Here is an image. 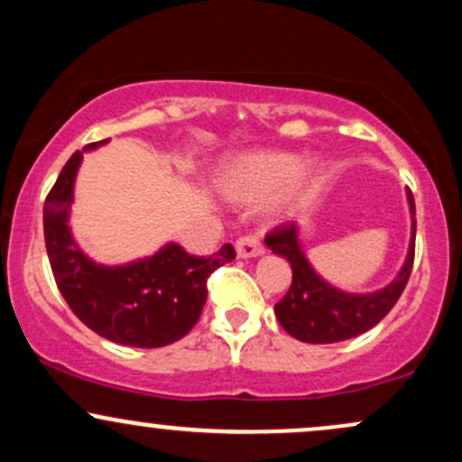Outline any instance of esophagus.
I'll return each instance as SVG.
<instances>
[{
    "label": "esophagus",
    "instance_id": "obj_1",
    "mask_svg": "<svg viewBox=\"0 0 462 462\" xmlns=\"http://www.w3.org/2000/svg\"><path fill=\"white\" fill-rule=\"evenodd\" d=\"M236 254L238 258H256L264 254V247L256 235H243L236 241Z\"/></svg>",
    "mask_w": 462,
    "mask_h": 462
}]
</instances>
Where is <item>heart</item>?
<instances>
[{
    "instance_id": "1",
    "label": "heart",
    "mask_w": 462,
    "mask_h": 462,
    "mask_svg": "<svg viewBox=\"0 0 462 462\" xmlns=\"http://www.w3.org/2000/svg\"><path fill=\"white\" fill-rule=\"evenodd\" d=\"M312 180L315 169H300V158L293 153L261 152L227 164L221 187L236 201L264 199L282 189L284 204H295L309 193Z\"/></svg>"
}]
</instances>
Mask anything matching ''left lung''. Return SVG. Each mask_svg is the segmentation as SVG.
I'll return each instance as SVG.
<instances>
[{
    "instance_id": "obj_1",
    "label": "left lung",
    "mask_w": 462,
    "mask_h": 462,
    "mask_svg": "<svg viewBox=\"0 0 462 462\" xmlns=\"http://www.w3.org/2000/svg\"><path fill=\"white\" fill-rule=\"evenodd\" d=\"M408 201H411V210L415 215V199H412L411 190H408ZM415 232L417 221H412L411 249H408V258L395 282H391L378 293L347 295L326 284L312 272L300 249L298 226H275L273 230L267 232L264 243L272 247L273 254L286 258L293 269L291 289L275 304V317H278L280 326L291 337L304 343H338L371 330L375 323L389 315L395 301L404 293L412 263H415Z\"/></svg>"
}]
</instances>
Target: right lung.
I'll list each match as a JSON object with an SVG mask.
<instances>
[{
  "label": "right lung",
  "instance_id": "1",
  "mask_svg": "<svg viewBox=\"0 0 462 462\" xmlns=\"http://www.w3.org/2000/svg\"><path fill=\"white\" fill-rule=\"evenodd\" d=\"M102 143H88L73 153L45 198L43 230L51 273L73 315L99 337L130 347L169 346L198 323L210 273L235 261L236 252L226 243L210 256H198L169 243L156 256L121 267L88 261L73 243L67 213L82 153Z\"/></svg>",
  "mask_w": 462,
  "mask_h": 462
}]
</instances>
